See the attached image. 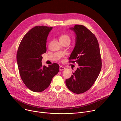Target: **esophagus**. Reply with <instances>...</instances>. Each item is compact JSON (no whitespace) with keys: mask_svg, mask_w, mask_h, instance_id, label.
Listing matches in <instances>:
<instances>
[{"mask_svg":"<svg viewBox=\"0 0 121 121\" xmlns=\"http://www.w3.org/2000/svg\"><path fill=\"white\" fill-rule=\"evenodd\" d=\"M65 69V67H64V66H61V65H60V66L59 70H60V71L64 70Z\"/></svg>","mask_w":121,"mask_h":121,"instance_id":"1","label":"esophagus"}]
</instances>
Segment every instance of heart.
Returning a JSON list of instances; mask_svg holds the SVG:
<instances>
[{
    "instance_id": "heart-1",
    "label": "heart",
    "mask_w": 121,
    "mask_h": 121,
    "mask_svg": "<svg viewBox=\"0 0 121 121\" xmlns=\"http://www.w3.org/2000/svg\"><path fill=\"white\" fill-rule=\"evenodd\" d=\"M59 40L61 42H64V41H67L70 43L71 41V39L70 36L67 35V34H62L59 37Z\"/></svg>"
}]
</instances>
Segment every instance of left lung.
Here are the masks:
<instances>
[{
    "mask_svg": "<svg viewBox=\"0 0 121 121\" xmlns=\"http://www.w3.org/2000/svg\"><path fill=\"white\" fill-rule=\"evenodd\" d=\"M76 34V44L69 58V62L78 64L73 75L66 79L68 89L76 94L88 91L101 70L102 62L99 47L94 34L82 25L70 28Z\"/></svg>",
    "mask_w": 121,
    "mask_h": 121,
    "instance_id": "left-lung-1",
    "label": "left lung"
}]
</instances>
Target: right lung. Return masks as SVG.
<instances>
[{"label": "right lung", "instance_id": "add662e5", "mask_svg": "<svg viewBox=\"0 0 121 121\" xmlns=\"http://www.w3.org/2000/svg\"><path fill=\"white\" fill-rule=\"evenodd\" d=\"M53 27L37 26L30 30L22 38L17 53V61L22 79L33 92L47 89L53 78L59 72L56 63L43 65L42 55L46 52V40Z\"/></svg>", "mask_w": 121, "mask_h": 121}]
</instances>
